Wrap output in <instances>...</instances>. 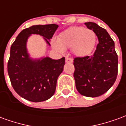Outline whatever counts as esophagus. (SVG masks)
Listing matches in <instances>:
<instances>
[{
    "mask_svg": "<svg viewBox=\"0 0 126 126\" xmlns=\"http://www.w3.org/2000/svg\"><path fill=\"white\" fill-rule=\"evenodd\" d=\"M65 62H66V63H72V62H73V59H71V58L67 57L65 59Z\"/></svg>",
    "mask_w": 126,
    "mask_h": 126,
    "instance_id": "1",
    "label": "esophagus"
}]
</instances>
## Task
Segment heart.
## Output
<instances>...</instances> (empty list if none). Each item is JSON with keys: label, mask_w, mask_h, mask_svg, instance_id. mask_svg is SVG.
<instances>
[{"label": "heart", "mask_w": 126, "mask_h": 126, "mask_svg": "<svg viewBox=\"0 0 126 126\" xmlns=\"http://www.w3.org/2000/svg\"><path fill=\"white\" fill-rule=\"evenodd\" d=\"M96 34L93 30L81 26H73L61 32L53 38V48L63 53L71 48L72 53L78 57H85L93 51L96 44Z\"/></svg>", "instance_id": "1"}]
</instances>
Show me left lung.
I'll use <instances>...</instances> for the list:
<instances>
[{"label": "left lung", "instance_id": "obj_1", "mask_svg": "<svg viewBox=\"0 0 126 126\" xmlns=\"http://www.w3.org/2000/svg\"><path fill=\"white\" fill-rule=\"evenodd\" d=\"M98 39L94 53L74 59V77L77 90L83 96L97 97L108 91L116 80L118 57L115 44L105 29L93 22L84 23Z\"/></svg>", "mask_w": 126, "mask_h": 126}]
</instances>
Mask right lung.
<instances>
[{"label":"right lung","instance_id":"add662e5","mask_svg":"<svg viewBox=\"0 0 126 126\" xmlns=\"http://www.w3.org/2000/svg\"><path fill=\"white\" fill-rule=\"evenodd\" d=\"M58 28L56 24L33 26L23 30L11 47L7 71L13 89L20 96L32 102L48 100L55 94L57 81L63 70L65 57H48L33 61L26 50V41L32 33L44 37L47 44Z\"/></svg>","mask_w":126,"mask_h":126}]
</instances>
